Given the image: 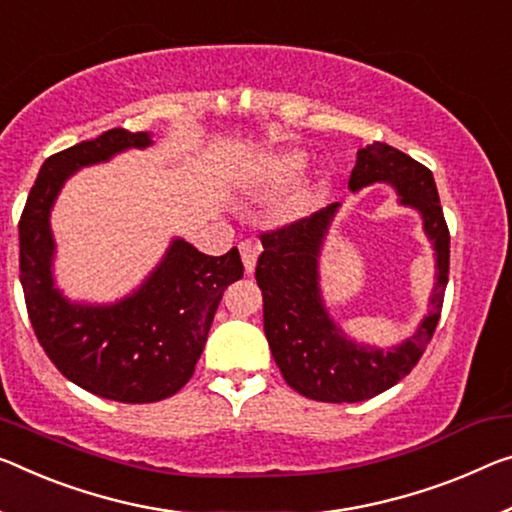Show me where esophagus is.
Masks as SVG:
<instances>
[{"mask_svg": "<svg viewBox=\"0 0 512 512\" xmlns=\"http://www.w3.org/2000/svg\"><path fill=\"white\" fill-rule=\"evenodd\" d=\"M258 254H261V242L251 240V238L240 242V256H242V263H245V270L247 272H254L256 270Z\"/></svg>", "mask_w": 512, "mask_h": 512, "instance_id": "esophagus-1", "label": "esophagus"}]
</instances>
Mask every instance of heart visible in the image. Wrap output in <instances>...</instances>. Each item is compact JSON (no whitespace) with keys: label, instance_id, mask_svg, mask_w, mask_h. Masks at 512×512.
<instances>
[{"label":"heart","instance_id":"b5f03b06","mask_svg":"<svg viewBox=\"0 0 512 512\" xmlns=\"http://www.w3.org/2000/svg\"><path fill=\"white\" fill-rule=\"evenodd\" d=\"M300 167H302V155H297V153L286 155V157H283V160L279 162V174H281L283 178H290V176H295L297 171H300Z\"/></svg>","mask_w":512,"mask_h":512}]
</instances>
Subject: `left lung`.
<instances>
[{
	"label": "left lung",
	"instance_id": "8db88e82",
	"mask_svg": "<svg viewBox=\"0 0 512 512\" xmlns=\"http://www.w3.org/2000/svg\"><path fill=\"white\" fill-rule=\"evenodd\" d=\"M373 183H391L400 203L421 212L423 229L437 251V283L428 316L398 348L382 352L348 341L322 306L318 254L338 203L261 233L256 281L263 293L267 343L288 387L320 403H359L391 389L419 364L442 316L451 235L432 171L398 148L373 141L357 153L348 185L357 192Z\"/></svg>",
	"mask_w": 512,
	"mask_h": 512
}]
</instances>
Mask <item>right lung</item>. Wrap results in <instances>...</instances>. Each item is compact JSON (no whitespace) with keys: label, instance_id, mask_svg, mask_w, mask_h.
<instances>
[{"label":"right lung","instance_id":"obj_1","mask_svg":"<svg viewBox=\"0 0 512 512\" xmlns=\"http://www.w3.org/2000/svg\"><path fill=\"white\" fill-rule=\"evenodd\" d=\"M151 144L146 132L107 130L43 162L20 215V283L34 334L57 371L119 403H157L190 382L226 286L242 279L240 251L208 256L176 240L135 295L114 306L70 304L52 286L50 208L75 169Z\"/></svg>","mask_w":512,"mask_h":512}]
</instances>
